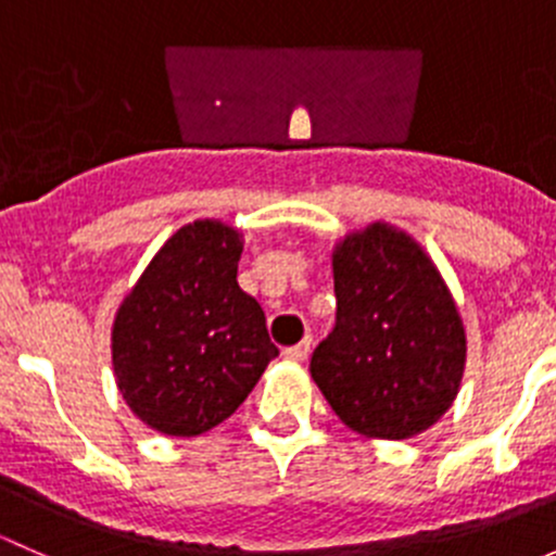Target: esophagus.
<instances>
[{
    "label": "esophagus",
    "instance_id": "34e87169",
    "mask_svg": "<svg viewBox=\"0 0 556 556\" xmlns=\"http://www.w3.org/2000/svg\"><path fill=\"white\" fill-rule=\"evenodd\" d=\"M309 352H312V336H306L301 344L288 346V350H285V357H288V361L301 363V361H306V355H309Z\"/></svg>",
    "mask_w": 556,
    "mask_h": 556
}]
</instances>
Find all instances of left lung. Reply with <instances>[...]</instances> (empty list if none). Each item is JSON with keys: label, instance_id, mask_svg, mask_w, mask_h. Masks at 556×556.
Instances as JSON below:
<instances>
[{"label": "left lung", "instance_id": "obj_1", "mask_svg": "<svg viewBox=\"0 0 556 556\" xmlns=\"http://www.w3.org/2000/svg\"><path fill=\"white\" fill-rule=\"evenodd\" d=\"M336 325L309 371L341 422L368 439L425 433L457 397L465 328L439 268L390 223L333 250Z\"/></svg>", "mask_w": 556, "mask_h": 556}]
</instances>
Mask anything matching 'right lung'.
<instances>
[{"mask_svg":"<svg viewBox=\"0 0 556 556\" xmlns=\"http://www.w3.org/2000/svg\"><path fill=\"white\" fill-rule=\"evenodd\" d=\"M244 242L195 220L155 252L112 323L123 401L164 435H201L231 417L279 355L266 314L237 282Z\"/></svg>","mask_w":556,"mask_h":556,"instance_id":"add662e5","label":"right lung"}]
</instances>
